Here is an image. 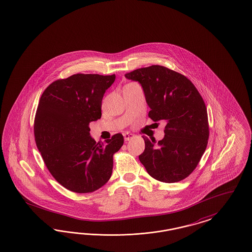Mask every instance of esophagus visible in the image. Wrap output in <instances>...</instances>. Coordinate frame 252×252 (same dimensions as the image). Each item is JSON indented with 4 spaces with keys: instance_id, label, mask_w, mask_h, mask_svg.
I'll return each instance as SVG.
<instances>
[{
    "instance_id": "1",
    "label": "esophagus",
    "mask_w": 252,
    "mask_h": 252,
    "mask_svg": "<svg viewBox=\"0 0 252 252\" xmlns=\"http://www.w3.org/2000/svg\"><path fill=\"white\" fill-rule=\"evenodd\" d=\"M134 138V134H131V133H124V139L126 141L129 140V139H133Z\"/></svg>"
}]
</instances>
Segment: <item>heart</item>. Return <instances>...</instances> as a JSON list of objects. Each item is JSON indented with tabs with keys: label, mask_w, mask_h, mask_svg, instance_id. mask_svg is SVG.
<instances>
[{
	"label": "heart",
	"mask_w": 252,
	"mask_h": 252,
	"mask_svg": "<svg viewBox=\"0 0 252 252\" xmlns=\"http://www.w3.org/2000/svg\"><path fill=\"white\" fill-rule=\"evenodd\" d=\"M136 83H130V84H127V85H135Z\"/></svg>",
	"instance_id": "1"
}]
</instances>
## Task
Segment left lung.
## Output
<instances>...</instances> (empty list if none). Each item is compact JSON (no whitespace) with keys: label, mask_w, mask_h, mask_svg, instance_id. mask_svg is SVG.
<instances>
[{"label":"left lung","mask_w":252,"mask_h":252,"mask_svg":"<svg viewBox=\"0 0 252 252\" xmlns=\"http://www.w3.org/2000/svg\"><path fill=\"white\" fill-rule=\"evenodd\" d=\"M143 88L149 117L165 120V137H142L145 150L139 161L148 174L159 182L178 183L195 169L208 145V112L196 87L183 74L160 65H152L125 75Z\"/></svg>","instance_id":"left-lung-1"}]
</instances>
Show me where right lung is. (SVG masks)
<instances>
[{
  "mask_svg": "<svg viewBox=\"0 0 252 252\" xmlns=\"http://www.w3.org/2000/svg\"><path fill=\"white\" fill-rule=\"evenodd\" d=\"M115 74H73L45 88L34 118L35 142L55 180L69 191L92 192L110 180L113 155L124 144L118 133L105 143L90 136L89 123L101 117L105 91Z\"/></svg>",
  "mask_w": 252,
  "mask_h": 252,
  "instance_id": "add662e5",
  "label": "right lung"
}]
</instances>
